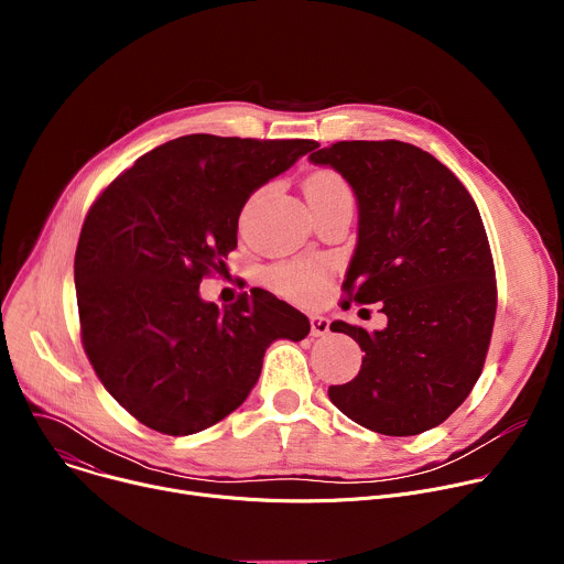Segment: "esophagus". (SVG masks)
Segmentation results:
<instances>
[{
	"instance_id": "obj_1",
	"label": "esophagus",
	"mask_w": 564,
	"mask_h": 564,
	"mask_svg": "<svg viewBox=\"0 0 564 564\" xmlns=\"http://www.w3.org/2000/svg\"><path fill=\"white\" fill-rule=\"evenodd\" d=\"M330 333V321L326 316L312 314L310 316V335L312 337H326Z\"/></svg>"
}]
</instances>
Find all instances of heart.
Masks as SVG:
<instances>
[{
  "instance_id": "b5f03b06",
  "label": "heart",
  "mask_w": 564,
  "mask_h": 564,
  "mask_svg": "<svg viewBox=\"0 0 564 564\" xmlns=\"http://www.w3.org/2000/svg\"><path fill=\"white\" fill-rule=\"evenodd\" d=\"M305 196L310 207L324 209L328 205L341 203V200H352V189L348 185V181L335 172V170H316L305 178ZM330 265L326 261H294V263H285L272 270L270 274V283L272 288L292 299V301H301V303H310L314 301L324 288L330 281Z\"/></svg>"
}]
</instances>
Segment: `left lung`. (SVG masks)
Segmentation results:
<instances>
[{"label":"left lung","instance_id":"left-lung-1","mask_svg":"<svg viewBox=\"0 0 564 564\" xmlns=\"http://www.w3.org/2000/svg\"><path fill=\"white\" fill-rule=\"evenodd\" d=\"M352 187L359 238L344 292L379 303L383 330L335 321L366 352L359 375L330 386L333 404L381 435L440 426L473 390L491 344L498 288L485 223L459 178L399 140H341L310 153Z\"/></svg>","mask_w":564,"mask_h":564}]
</instances>
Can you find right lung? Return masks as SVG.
<instances>
[{
  "mask_svg": "<svg viewBox=\"0 0 564 564\" xmlns=\"http://www.w3.org/2000/svg\"><path fill=\"white\" fill-rule=\"evenodd\" d=\"M316 147L183 135L140 155L91 205L73 268L79 337L140 424L174 437L214 426L248 399L272 341L307 337V316L268 290L218 310L198 285L227 270L250 194Z\"/></svg>",
  "mask_w": 564,
  "mask_h": 564,
  "instance_id": "add662e5",
  "label": "right lung"
}]
</instances>
